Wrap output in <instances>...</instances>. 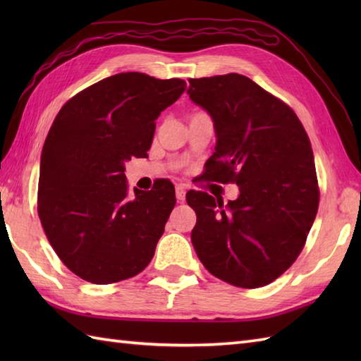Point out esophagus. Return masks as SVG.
I'll return each mask as SVG.
<instances>
[{"instance_id":"esophagus-1","label":"esophagus","mask_w":361,"mask_h":361,"mask_svg":"<svg viewBox=\"0 0 361 361\" xmlns=\"http://www.w3.org/2000/svg\"><path fill=\"white\" fill-rule=\"evenodd\" d=\"M175 197L178 202H185V198H186V186L185 185H176Z\"/></svg>"}]
</instances>
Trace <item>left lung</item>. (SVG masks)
<instances>
[{
    "instance_id": "1",
    "label": "left lung",
    "mask_w": 361,
    "mask_h": 361,
    "mask_svg": "<svg viewBox=\"0 0 361 361\" xmlns=\"http://www.w3.org/2000/svg\"><path fill=\"white\" fill-rule=\"evenodd\" d=\"M189 99L208 111L216 152L206 178L233 181L235 200L186 195L190 234L206 270L242 288L278 279L295 262L317 217L319 190L309 136L295 111L242 74L189 80Z\"/></svg>"
}]
</instances>
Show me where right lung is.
<instances>
[{"mask_svg":"<svg viewBox=\"0 0 361 361\" xmlns=\"http://www.w3.org/2000/svg\"><path fill=\"white\" fill-rule=\"evenodd\" d=\"M181 79L110 75L70 99L43 145L38 216L60 260L88 282L133 278L149 265L175 206L171 181L128 194L126 163L147 155L155 121Z\"/></svg>","mask_w":361,"mask_h":361,"instance_id":"add662e5","label":"right lung"}]
</instances>
